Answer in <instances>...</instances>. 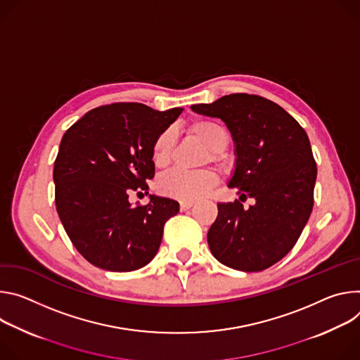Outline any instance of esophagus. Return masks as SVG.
I'll use <instances>...</instances> for the list:
<instances>
[{
	"label": "esophagus",
	"instance_id": "obj_1",
	"mask_svg": "<svg viewBox=\"0 0 360 360\" xmlns=\"http://www.w3.org/2000/svg\"><path fill=\"white\" fill-rule=\"evenodd\" d=\"M193 205H194L193 202H181V203H180V210H181V212H186V210L191 209Z\"/></svg>",
	"mask_w": 360,
	"mask_h": 360
}]
</instances>
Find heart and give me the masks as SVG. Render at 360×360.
<instances>
[{"instance_id": "heart-1", "label": "heart", "mask_w": 360, "mask_h": 360, "mask_svg": "<svg viewBox=\"0 0 360 360\" xmlns=\"http://www.w3.org/2000/svg\"><path fill=\"white\" fill-rule=\"evenodd\" d=\"M187 131L200 140L210 150V160L220 166H224L223 150L229 146L230 134L227 129L210 118H197L187 126ZM174 134L166 130L158 134L153 143L151 157L157 167H166L172 162ZM217 184V174L212 169L202 170H183L176 169L160 177L157 187L160 193L177 198L181 202H193L206 195Z\"/></svg>"}]
</instances>
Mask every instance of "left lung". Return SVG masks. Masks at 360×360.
I'll return each mask as SVG.
<instances>
[{
	"instance_id": "8db88e82",
	"label": "left lung",
	"mask_w": 360,
	"mask_h": 360,
	"mask_svg": "<svg viewBox=\"0 0 360 360\" xmlns=\"http://www.w3.org/2000/svg\"><path fill=\"white\" fill-rule=\"evenodd\" d=\"M191 110L221 118L236 144V167L229 187L245 209L219 203L207 233L213 256L242 271H262L296 245L313 209L317 167L303 127L281 105L255 94L236 93Z\"/></svg>"
}]
</instances>
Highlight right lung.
Instances as JSON below:
<instances>
[{
  "instance_id": "right-lung-1",
  "label": "right lung",
  "mask_w": 360,
  "mask_h": 360,
  "mask_svg": "<svg viewBox=\"0 0 360 360\" xmlns=\"http://www.w3.org/2000/svg\"><path fill=\"white\" fill-rule=\"evenodd\" d=\"M181 111L114 103L90 110L64 133L53 172L56 207L78 253L96 267L133 271L155 256L179 203L150 195L148 205L133 206L129 195L148 194L153 143Z\"/></svg>"
}]
</instances>
